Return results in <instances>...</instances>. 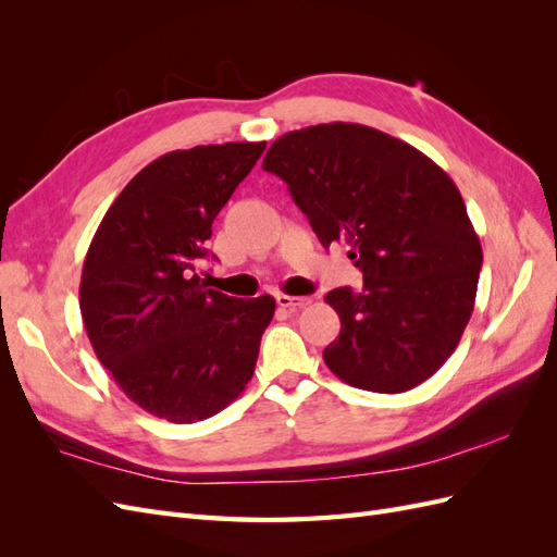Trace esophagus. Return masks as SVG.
Returning <instances> with one entry per match:
<instances>
[{
	"mask_svg": "<svg viewBox=\"0 0 557 557\" xmlns=\"http://www.w3.org/2000/svg\"><path fill=\"white\" fill-rule=\"evenodd\" d=\"M276 305L281 309H290V311H297V309H305L309 305V297H290V295H276Z\"/></svg>",
	"mask_w": 557,
	"mask_h": 557,
	"instance_id": "esophagus-1",
	"label": "esophagus"
}]
</instances>
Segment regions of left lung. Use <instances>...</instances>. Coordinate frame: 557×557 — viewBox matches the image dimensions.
Returning <instances> with one entry per match:
<instances>
[{"label":"left lung","instance_id":"obj_1","mask_svg":"<svg viewBox=\"0 0 557 557\" xmlns=\"http://www.w3.org/2000/svg\"><path fill=\"white\" fill-rule=\"evenodd\" d=\"M262 170L288 183L320 244L350 248L364 278L358 293L325 297L342 320L325 364L372 393L428 381L460 342L483 264L450 176L413 146L356 123L283 134Z\"/></svg>","mask_w":557,"mask_h":557}]
</instances>
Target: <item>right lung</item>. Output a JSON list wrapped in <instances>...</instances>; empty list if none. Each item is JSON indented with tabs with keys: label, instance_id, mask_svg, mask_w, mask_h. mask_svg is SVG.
Wrapping results in <instances>:
<instances>
[{
	"label": "right lung",
	"instance_id": "right-lung-1",
	"mask_svg": "<svg viewBox=\"0 0 557 557\" xmlns=\"http://www.w3.org/2000/svg\"><path fill=\"white\" fill-rule=\"evenodd\" d=\"M262 150L237 141L153 160L88 248L78 295L95 356L134 404L170 423L211 418L244 393L274 318V297H227L195 274L213 218Z\"/></svg>",
	"mask_w": 557,
	"mask_h": 557
}]
</instances>
